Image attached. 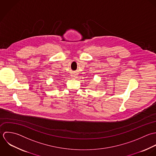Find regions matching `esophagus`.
<instances>
[{
    "instance_id": "obj_1",
    "label": "esophagus",
    "mask_w": 156,
    "mask_h": 156,
    "mask_svg": "<svg viewBox=\"0 0 156 156\" xmlns=\"http://www.w3.org/2000/svg\"><path fill=\"white\" fill-rule=\"evenodd\" d=\"M71 76H72V78H77V76L75 75H72Z\"/></svg>"
}]
</instances>
